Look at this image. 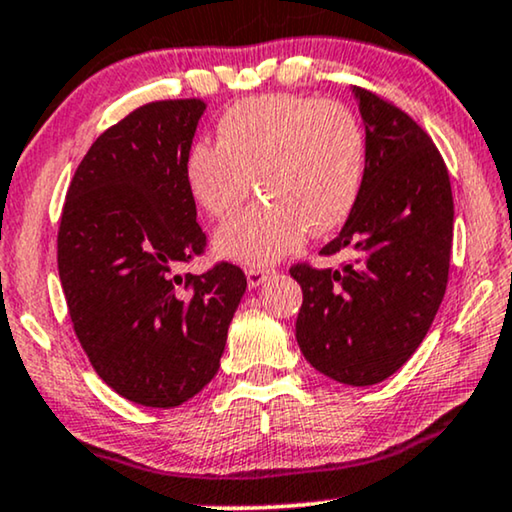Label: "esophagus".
Segmentation results:
<instances>
[{
	"instance_id": "1",
	"label": "esophagus",
	"mask_w": 512,
	"mask_h": 512,
	"mask_svg": "<svg viewBox=\"0 0 512 512\" xmlns=\"http://www.w3.org/2000/svg\"><path fill=\"white\" fill-rule=\"evenodd\" d=\"M272 277V270L268 268H249L247 270V284L249 289H258L263 282H268V279Z\"/></svg>"
}]
</instances>
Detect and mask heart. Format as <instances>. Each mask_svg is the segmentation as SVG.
I'll list each match as a JSON object with an SVG mask.
<instances>
[{"label": "heart", "instance_id": "obj_1", "mask_svg": "<svg viewBox=\"0 0 512 512\" xmlns=\"http://www.w3.org/2000/svg\"><path fill=\"white\" fill-rule=\"evenodd\" d=\"M219 144L200 142L186 156L191 198L216 221L214 254L261 268L296 251L307 230L331 235L354 212L368 163L366 130L340 102L298 95L249 97L230 107L216 128Z\"/></svg>", "mask_w": 512, "mask_h": 512}]
</instances>
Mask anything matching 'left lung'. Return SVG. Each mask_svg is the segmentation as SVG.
I'll use <instances>...</instances> for the list:
<instances>
[{
	"instance_id": "left-lung-1",
	"label": "left lung",
	"mask_w": 512,
	"mask_h": 512,
	"mask_svg": "<svg viewBox=\"0 0 512 512\" xmlns=\"http://www.w3.org/2000/svg\"><path fill=\"white\" fill-rule=\"evenodd\" d=\"M368 142L363 188L340 235L321 254L349 251L340 270L291 268L303 289L300 352L352 387L394 375L422 345L443 303L454 205L431 137L394 104L352 88Z\"/></svg>"
}]
</instances>
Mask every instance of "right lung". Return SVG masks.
<instances>
[{"mask_svg":"<svg viewBox=\"0 0 512 512\" xmlns=\"http://www.w3.org/2000/svg\"><path fill=\"white\" fill-rule=\"evenodd\" d=\"M207 104L151 102L95 139L58 233V270L76 338L116 394L177 408L212 382L247 291L237 265L177 275L205 249L186 156Z\"/></svg>","mask_w":512,"mask_h":512,"instance_id":"right-lung-1","label":"right lung"}]
</instances>
